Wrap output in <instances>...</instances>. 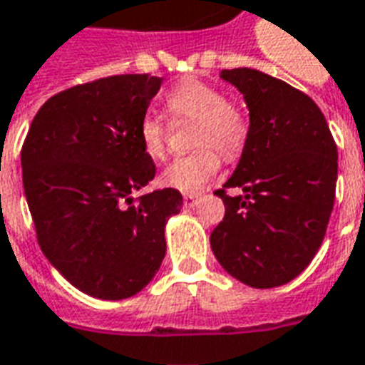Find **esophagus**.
<instances>
[{
  "instance_id": "1",
  "label": "esophagus",
  "mask_w": 365,
  "mask_h": 365,
  "mask_svg": "<svg viewBox=\"0 0 365 365\" xmlns=\"http://www.w3.org/2000/svg\"><path fill=\"white\" fill-rule=\"evenodd\" d=\"M197 201H199V195H195V193H185L183 195V205L185 207H193V205H197Z\"/></svg>"
}]
</instances>
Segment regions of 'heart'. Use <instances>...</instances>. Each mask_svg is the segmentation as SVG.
<instances>
[{"label":"heart","mask_w":365,"mask_h":365,"mask_svg":"<svg viewBox=\"0 0 365 365\" xmlns=\"http://www.w3.org/2000/svg\"><path fill=\"white\" fill-rule=\"evenodd\" d=\"M166 110L178 120H193L195 153L178 156L164 168L162 185L182 193H197L218 174L220 155L236 156L247 139V120L244 112L224 98L220 88L199 79H185L166 94ZM168 125L155 114H145L137 125V137L143 153L160 160L168 147ZM215 146L217 148H214Z\"/></svg>","instance_id":"b5f03b06"}]
</instances>
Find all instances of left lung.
I'll return each instance as SVG.
<instances>
[{"label":"left lung","mask_w":365,"mask_h":365,"mask_svg":"<svg viewBox=\"0 0 365 365\" xmlns=\"http://www.w3.org/2000/svg\"><path fill=\"white\" fill-rule=\"evenodd\" d=\"M244 94L250 131L222 190L210 247L224 271L251 288H274L304 271L325 237L339 155L319 106L288 83L250 67L220 73ZM230 187L244 196L230 197Z\"/></svg>","instance_id":"left-lung-1"}]
</instances>
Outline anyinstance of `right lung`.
Segmentation results:
<instances>
[{
  "mask_svg": "<svg viewBox=\"0 0 365 365\" xmlns=\"http://www.w3.org/2000/svg\"><path fill=\"white\" fill-rule=\"evenodd\" d=\"M160 85L145 73L71 86L46 100L23 143L24 195L40 250L93 298L141 292L166 255V220L182 209L172 187L135 205L129 197L156 174L137 125Z\"/></svg>",
  "mask_w": 365,
  "mask_h": 365,
  "instance_id": "obj_1",
  "label": "right lung"
}]
</instances>
